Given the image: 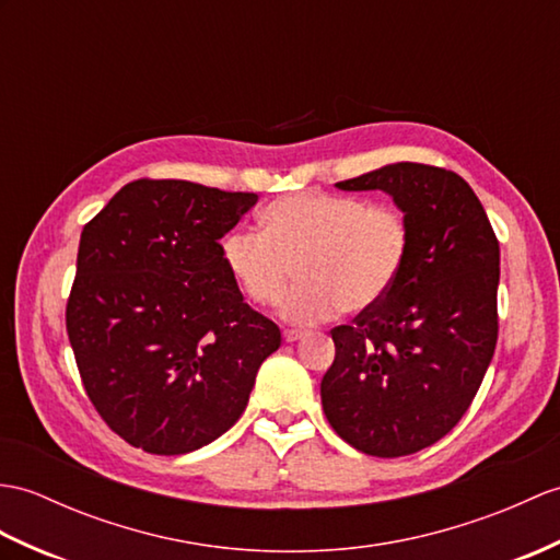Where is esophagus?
Returning a JSON list of instances; mask_svg holds the SVG:
<instances>
[{"label": "esophagus", "mask_w": 560, "mask_h": 560, "mask_svg": "<svg viewBox=\"0 0 560 560\" xmlns=\"http://www.w3.org/2000/svg\"><path fill=\"white\" fill-rule=\"evenodd\" d=\"M307 331H303V329H285L283 331V339L289 341V343H293V341H298V339H303Z\"/></svg>", "instance_id": "1"}]
</instances>
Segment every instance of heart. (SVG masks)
Here are the masks:
<instances>
[{"label": "heart", "mask_w": 560, "mask_h": 560, "mask_svg": "<svg viewBox=\"0 0 560 560\" xmlns=\"http://www.w3.org/2000/svg\"><path fill=\"white\" fill-rule=\"evenodd\" d=\"M262 231L236 229L221 255L241 291L257 305H277L293 279L283 315L317 322L370 310L392 291L410 248V224L394 205H370L355 195L305 190L271 200Z\"/></svg>", "instance_id": "b5f03b06"}]
</instances>
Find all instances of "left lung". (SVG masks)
Wrapping results in <instances>:
<instances>
[{
	"label": "left lung",
	"mask_w": 560,
	"mask_h": 560,
	"mask_svg": "<svg viewBox=\"0 0 560 560\" xmlns=\"http://www.w3.org/2000/svg\"><path fill=\"white\" fill-rule=\"evenodd\" d=\"M336 188L392 195L410 248L392 291L331 329L322 408L353 448L410 456L460 422L485 380L499 339V241L475 190L448 168L398 162Z\"/></svg>",
	"instance_id": "left-lung-1"
}]
</instances>
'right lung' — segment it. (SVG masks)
I'll return each instance as SVG.
<instances>
[{"label":"right lung","instance_id":"obj_1","mask_svg":"<svg viewBox=\"0 0 560 560\" xmlns=\"http://www.w3.org/2000/svg\"><path fill=\"white\" fill-rule=\"evenodd\" d=\"M255 202V192L140 178L81 233L69 341L88 398L136 448L180 456L219 439L281 346L221 255Z\"/></svg>","mask_w":560,"mask_h":560}]
</instances>
